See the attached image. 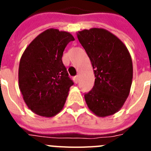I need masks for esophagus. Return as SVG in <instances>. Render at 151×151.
I'll return each instance as SVG.
<instances>
[{
  "mask_svg": "<svg viewBox=\"0 0 151 151\" xmlns=\"http://www.w3.org/2000/svg\"><path fill=\"white\" fill-rule=\"evenodd\" d=\"M73 79H74L75 83L77 84L78 82V80H79V76H76L74 77V78H73Z\"/></svg>",
  "mask_w": 151,
  "mask_h": 151,
  "instance_id": "obj_1",
  "label": "esophagus"
}]
</instances>
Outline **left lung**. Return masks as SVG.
<instances>
[{
  "label": "left lung",
  "mask_w": 151,
  "mask_h": 151,
  "mask_svg": "<svg viewBox=\"0 0 151 151\" xmlns=\"http://www.w3.org/2000/svg\"><path fill=\"white\" fill-rule=\"evenodd\" d=\"M94 69L93 88L85 94L88 106L95 115L105 117L120 110L132 82L130 54L116 36L104 29L93 28L77 33Z\"/></svg>",
  "instance_id": "obj_1"
}]
</instances>
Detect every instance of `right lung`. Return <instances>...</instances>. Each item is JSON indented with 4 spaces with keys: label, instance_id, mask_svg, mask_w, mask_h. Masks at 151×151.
<instances>
[{
    "label": "right lung",
    "instance_id": "add662e5",
    "mask_svg": "<svg viewBox=\"0 0 151 151\" xmlns=\"http://www.w3.org/2000/svg\"><path fill=\"white\" fill-rule=\"evenodd\" d=\"M75 38L70 33L49 29L26 47L19 66V88L28 107L38 115L52 117L63 107L73 85L62 57Z\"/></svg>",
    "mask_w": 151,
    "mask_h": 151
}]
</instances>
